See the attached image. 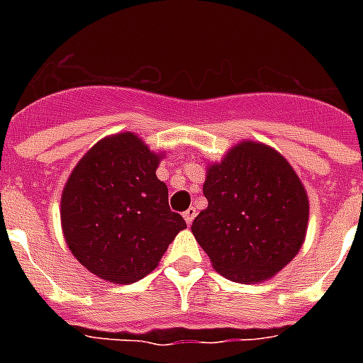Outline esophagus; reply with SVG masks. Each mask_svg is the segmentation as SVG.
<instances>
[{
	"label": "esophagus",
	"mask_w": 363,
	"mask_h": 363,
	"mask_svg": "<svg viewBox=\"0 0 363 363\" xmlns=\"http://www.w3.org/2000/svg\"><path fill=\"white\" fill-rule=\"evenodd\" d=\"M182 216H184L186 224H192L194 216H196V209H194V207H190V209H186L184 213H182Z\"/></svg>",
	"instance_id": "34e87169"
}]
</instances>
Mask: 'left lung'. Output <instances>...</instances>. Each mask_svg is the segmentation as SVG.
Returning <instances> with one entry per match:
<instances>
[{"label": "left lung", "instance_id": "1", "mask_svg": "<svg viewBox=\"0 0 363 363\" xmlns=\"http://www.w3.org/2000/svg\"><path fill=\"white\" fill-rule=\"evenodd\" d=\"M203 194L209 205L194 218L192 233L230 281H265L301 248L309 199L292 165L273 148L254 141L233 147L209 167Z\"/></svg>", "mask_w": 363, "mask_h": 363}]
</instances>
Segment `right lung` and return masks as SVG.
<instances>
[{
  "label": "right lung",
  "instance_id": "add662e5",
  "mask_svg": "<svg viewBox=\"0 0 363 363\" xmlns=\"http://www.w3.org/2000/svg\"><path fill=\"white\" fill-rule=\"evenodd\" d=\"M160 156L133 133L94 145L62 194V228L71 252L90 273L130 284L156 269L186 222L169 209L158 181Z\"/></svg>",
  "mask_w": 363,
  "mask_h": 363
}]
</instances>
